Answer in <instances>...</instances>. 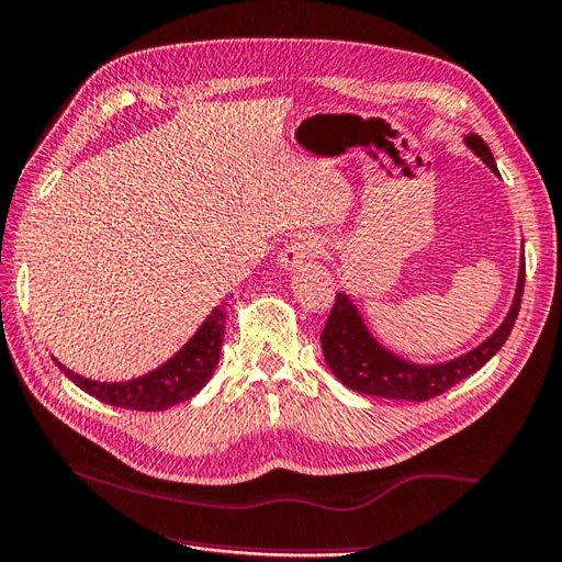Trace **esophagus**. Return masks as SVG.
<instances>
[{
    "label": "esophagus",
    "mask_w": 562,
    "mask_h": 562,
    "mask_svg": "<svg viewBox=\"0 0 562 562\" xmlns=\"http://www.w3.org/2000/svg\"><path fill=\"white\" fill-rule=\"evenodd\" d=\"M321 249L323 246L316 237H296L290 244H284V249L280 251V258H278V268L294 270L296 266H302L304 260L318 256Z\"/></svg>",
    "instance_id": "esophagus-1"
}]
</instances>
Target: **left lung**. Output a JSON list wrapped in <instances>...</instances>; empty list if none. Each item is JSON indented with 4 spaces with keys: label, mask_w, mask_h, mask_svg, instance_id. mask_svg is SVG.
<instances>
[{
    "label": "left lung",
    "mask_w": 562,
    "mask_h": 562,
    "mask_svg": "<svg viewBox=\"0 0 562 562\" xmlns=\"http://www.w3.org/2000/svg\"><path fill=\"white\" fill-rule=\"evenodd\" d=\"M462 140L495 177H501L498 165H495L493 153L484 143V138L476 134H467ZM521 290H525V256H519L517 284L510 311L505 313L498 328H495L484 342L464 351V355L436 363H419L404 359L402 355H395L393 349H387L371 333L367 321L361 316V311L351 302V296L345 292H337L330 318L325 323V330L321 335L325 363H328V369L335 373L337 381L345 387L355 390V393L404 402L430 400L446 393L454 383H460L464 378L476 373L486 361L498 355V349L505 345L507 335H510L517 321Z\"/></svg>",
    "instance_id": "8db88e82"
}]
</instances>
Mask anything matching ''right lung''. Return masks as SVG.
Returning <instances> with one entry per match:
<instances>
[{
	"instance_id": "add662e5",
	"label": "right lung",
	"mask_w": 562,
	"mask_h": 562,
	"mask_svg": "<svg viewBox=\"0 0 562 562\" xmlns=\"http://www.w3.org/2000/svg\"><path fill=\"white\" fill-rule=\"evenodd\" d=\"M225 306V304H222ZM215 306L207 313L201 328L195 330L189 342L175 351L158 369L143 373L132 381L120 383H100L93 378L74 373L64 367L55 357V363L61 373L76 383L83 393L93 395L95 400L112 404L122 409H138V412H162L175 407V404L195 397L211 381V375L217 369L222 337H225V308Z\"/></svg>"
}]
</instances>
